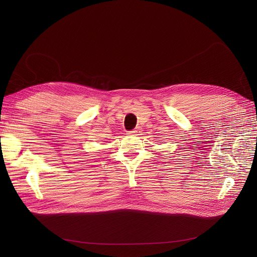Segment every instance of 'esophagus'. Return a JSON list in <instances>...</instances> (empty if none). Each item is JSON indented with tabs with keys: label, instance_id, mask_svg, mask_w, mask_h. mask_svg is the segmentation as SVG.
Returning <instances> with one entry per match:
<instances>
[{
	"label": "esophagus",
	"instance_id": "34e87169",
	"mask_svg": "<svg viewBox=\"0 0 257 257\" xmlns=\"http://www.w3.org/2000/svg\"><path fill=\"white\" fill-rule=\"evenodd\" d=\"M139 132H141V131H139L138 128H135V130H132V131L127 132V134L128 135H138Z\"/></svg>",
	"mask_w": 257,
	"mask_h": 257
}]
</instances>
